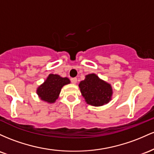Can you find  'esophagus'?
<instances>
[{"label":"esophagus","instance_id":"esophagus-1","mask_svg":"<svg viewBox=\"0 0 154 154\" xmlns=\"http://www.w3.org/2000/svg\"><path fill=\"white\" fill-rule=\"evenodd\" d=\"M70 81H71V82L73 84H75L77 83V79H76V78H72V79H70Z\"/></svg>","mask_w":154,"mask_h":154}]
</instances>
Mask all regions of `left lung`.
Segmentation results:
<instances>
[{"label":"left lung","mask_w":154,"mask_h":154,"mask_svg":"<svg viewBox=\"0 0 154 154\" xmlns=\"http://www.w3.org/2000/svg\"><path fill=\"white\" fill-rule=\"evenodd\" d=\"M79 86L86 103L92 106H103L112 99V86L95 73L86 75L85 79L80 82Z\"/></svg>","instance_id":"1"}]
</instances>
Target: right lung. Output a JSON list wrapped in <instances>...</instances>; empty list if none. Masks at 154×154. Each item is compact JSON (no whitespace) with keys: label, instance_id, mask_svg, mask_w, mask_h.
Listing matches in <instances>:
<instances>
[{"label":"right lung","instance_id":"1","mask_svg":"<svg viewBox=\"0 0 154 154\" xmlns=\"http://www.w3.org/2000/svg\"><path fill=\"white\" fill-rule=\"evenodd\" d=\"M70 83L67 77H61L57 74H49L42 84L37 88L38 97L47 103H54L60 96L62 88Z\"/></svg>","mask_w":154,"mask_h":154}]
</instances>
